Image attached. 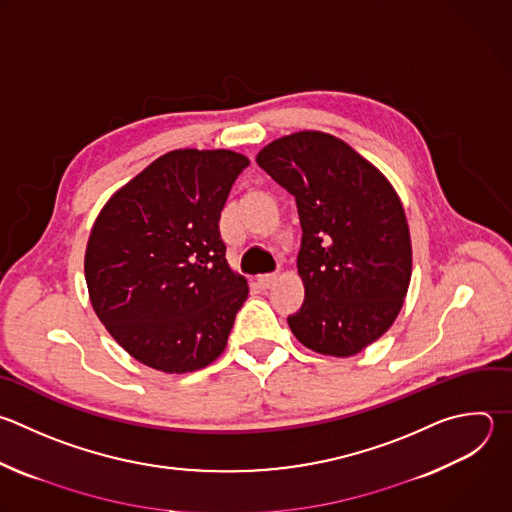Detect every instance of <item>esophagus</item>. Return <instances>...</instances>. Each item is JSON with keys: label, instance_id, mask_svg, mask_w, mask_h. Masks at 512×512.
Masks as SVG:
<instances>
[{"label": "esophagus", "instance_id": "1", "mask_svg": "<svg viewBox=\"0 0 512 512\" xmlns=\"http://www.w3.org/2000/svg\"><path fill=\"white\" fill-rule=\"evenodd\" d=\"M259 285L263 287V289H269L275 281H277V273H265V275H259Z\"/></svg>", "mask_w": 512, "mask_h": 512}]
</instances>
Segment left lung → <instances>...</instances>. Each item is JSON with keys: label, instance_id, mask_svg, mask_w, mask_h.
I'll return each mask as SVG.
<instances>
[{"label": "left lung", "instance_id": "obj_1", "mask_svg": "<svg viewBox=\"0 0 512 512\" xmlns=\"http://www.w3.org/2000/svg\"><path fill=\"white\" fill-rule=\"evenodd\" d=\"M257 164L295 197L303 229L305 299L287 317L293 335L323 356L362 352L390 329L410 285V231L396 191L352 146L315 130L273 140Z\"/></svg>", "mask_w": 512, "mask_h": 512}]
</instances>
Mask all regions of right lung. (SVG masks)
Listing matches in <instances>:
<instances>
[{"mask_svg": "<svg viewBox=\"0 0 512 512\" xmlns=\"http://www.w3.org/2000/svg\"><path fill=\"white\" fill-rule=\"evenodd\" d=\"M247 166L233 150H173L100 211L84 257L90 301L140 364L187 374L223 354L249 285L219 221Z\"/></svg>", "mask_w": 512, "mask_h": 512, "instance_id": "1", "label": "right lung"}]
</instances>
